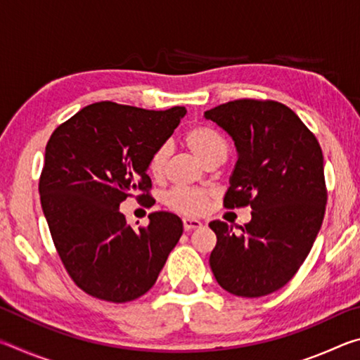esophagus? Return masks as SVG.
Segmentation results:
<instances>
[{
	"label": "esophagus",
	"mask_w": 360,
	"mask_h": 360,
	"mask_svg": "<svg viewBox=\"0 0 360 360\" xmlns=\"http://www.w3.org/2000/svg\"><path fill=\"white\" fill-rule=\"evenodd\" d=\"M182 227H184L186 231H188V230L202 227V222L197 221V219H182Z\"/></svg>",
	"instance_id": "1"
}]
</instances>
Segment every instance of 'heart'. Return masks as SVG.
Masks as SVG:
<instances>
[{
  "label": "heart",
  "mask_w": 360,
  "mask_h": 360,
  "mask_svg": "<svg viewBox=\"0 0 360 360\" xmlns=\"http://www.w3.org/2000/svg\"><path fill=\"white\" fill-rule=\"evenodd\" d=\"M184 143L192 154L203 165L210 167L212 163H221L227 158L229 143L221 133L210 125H193L184 133ZM169 157V148L167 144L158 146L149 158L148 169L154 179H162L167 169ZM211 202V193L200 188H176L167 195V205L184 216H198L206 211Z\"/></svg>",
  "instance_id": "1"
}]
</instances>
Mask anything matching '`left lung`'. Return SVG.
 Returning <instances> with one entry per match:
<instances>
[{
	"label": "left lung",
	"mask_w": 360,
	"mask_h": 360,
	"mask_svg": "<svg viewBox=\"0 0 360 360\" xmlns=\"http://www.w3.org/2000/svg\"><path fill=\"white\" fill-rule=\"evenodd\" d=\"M205 117L233 138L238 162L224 198L227 210L251 206V222L235 233L212 221L210 255L216 281L238 297H264L294 278L324 219V157L314 133L283 103L240 98Z\"/></svg>",
	"instance_id": "left-lung-1"
}]
</instances>
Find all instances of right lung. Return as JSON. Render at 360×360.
<instances>
[{"label": "right lung", "instance_id": "obj_1", "mask_svg": "<svg viewBox=\"0 0 360 360\" xmlns=\"http://www.w3.org/2000/svg\"><path fill=\"white\" fill-rule=\"evenodd\" d=\"M186 108L165 111L98 101L60 124L46 146L41 206L60 260L79 289L125 303L155 284L182 222L167 211L135 230L119 205L152 206L149 158L172 136Z\"/></svg>", "mask_w": 360, "mask_h": 360}]
</instances>
